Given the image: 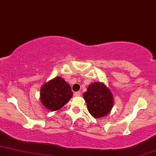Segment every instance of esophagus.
Returning a JSON list of instances; mask_svg holds the SVG:
<instances>
[{"label": "esophagus", "instance_id": "34e87169", "mask_svg": "<svg viewBox=\"0 0 156 156\" xmlns=\"http://www.w3.org/2000/svg\"><path fill=\"white\" fill-rule=\"evenodd\" d=\"M81 95V93L80 91H78V92H76L75 93H74V95L76 96V97H78V96H80Z\"/></svg>", "mask_w": 156, "mask_h": 156}]
</instances>
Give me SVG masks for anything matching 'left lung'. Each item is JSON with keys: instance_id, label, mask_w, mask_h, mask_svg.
Returning a JSON list of instances; mask_svg holds the SVG:
<instances>
[{"instance_id": "obj_1", "label": "left lung", "mask_w": 156, "mask_h": 156, "mask_svg": "<svg viewBox=\"0 0 156 156\" xmlns=\"http://www.w3.org/2000/svg\"><path fill=\"white\" fill-rule=\"evenodd\" d=\"M90 114L95 118L107 115L113 106L112 95L109 90L102 83H94L83 93Z\"/></svg>"}]
</instances>
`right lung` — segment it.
Returning <instances> with one entry per match:
<instances>
[{
  "label": "right lung",
  "instance_id": "obj_1",
  "mask_svg": "<svg viewBox=\"0 0 156 156\" xmlns=\"http://www.w3.org/2000/svg\"><path fill=\"white\" fill-rule=\"evenodd\" d=\"M40 95L44 106L49 110L56 111L69 102L73 92L69 83L60 77H56L41 87Z\"/></svg>",
  "mask_w": 156,
  "mask_h": 156
}]
</instances>
